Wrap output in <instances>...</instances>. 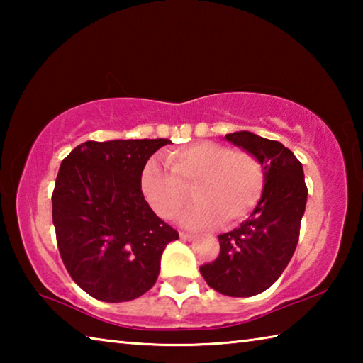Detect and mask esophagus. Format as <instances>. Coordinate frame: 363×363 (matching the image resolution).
Returning <instances> with one entry per match:
<instances>
[{"label": "esophagus", "instance_id": "1", "mask_svg": "<svg viewBox=\"0 0 363 363\" xmlns=\"http://www.w3.org/2000/svg\"><path fill=\"white\" fill-rule=\"evenodd\" d=\"M179 237H181V240H184V242H192L195 238L194 235H190V233H186V232H181Z\"/></svg>", "mask_w": 363, "mask_h": 363}]
</instances>
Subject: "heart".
Segmentation results:
<instances>
[{
    "mask_svg": "<svg viewBox=\"0 0 363 363\" xmlns=\"http://www.w3.org/2000/svg\"><path fill=\"white\" fill-rule=\"evenodd\" d=\"M167 164L149 160L140 173V192L152 211L163 219L179 213L194 187L195 205L181 216L189 229L245 219L257 205L264 189V171L257 158L230 147L199 140L167 153Z\"/></svg>",
    "mask_w": 363,
    "mask_h": 363,
    "instance_id": "obj_1",
    "label": "heart"
}]
</instances>
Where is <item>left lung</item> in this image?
<instances>
[{
  "label": "left lung",
  "instance_id": "8db88e82",
  "mask_svg": "<svg viewBox=\"0 0 363 363\" xmlns=\"http://www.w3.org/2000/svg\"><path fill=\"white\" fill-rule=\"evenodd\" d=\"M225 139L257 158L264 189L250 218L240 227L218 235L220 253L200 274L213 290L232 298L259 294L277 280L290 262L299 238L307 187L303 164L277 140L250 131Z\"/></svg>",
  "mask_w": 363,
  "mask_h": 363
}]
</instances>
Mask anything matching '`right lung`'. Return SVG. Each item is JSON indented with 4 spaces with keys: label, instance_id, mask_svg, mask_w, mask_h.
<instances>
[{
    "label": "right lung",
    "instance_id": "obj_1",
    "mask_svg": "<svg viewBox=\"0 0 363 363\" xmlns=\"http://www.w3.org/2000/svg\"><path fill=\"white\" fill-rule=\"evenodd\" d=\"M169 139H115L75 147L52 192L57 247L75 284L106 303H125L155 285L160 259L179 233L140 192V173Z\"/></svg>",
    "mask_w": 363,
    "mask_h": 363
}]
</instances>
